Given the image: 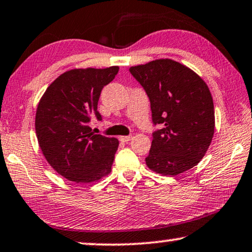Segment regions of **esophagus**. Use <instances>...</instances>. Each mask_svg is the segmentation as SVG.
<instances>
[{
  "label": "esophagus",
  "instance_id": "esophagus-1",
  "mask_svg": "<svg viewBox=\"0 0 252 252\" xmlns=\"http://www.w3.org/2000/svg\"><path fill=\"white\" fill-rule=\"evenodd\" d=\"M131 139H132V136H121L120 137V140L123 143H128Z\"/></svg>",
  "mask_w": 252,
  "mask_h": 252
}]
</instances>
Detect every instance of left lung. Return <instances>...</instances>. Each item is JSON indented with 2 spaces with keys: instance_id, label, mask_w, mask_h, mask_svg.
Instances as JSON below:
<instances>
[{
  "instance_id": "obj_1",
  "label": "left lung",
  "mask_w": 252,
  "mask_h": 252,
  "mask_svg": "<svg viewBox=\"0 0 252 252\" xmlns=\"http://www.w3.org/2000/svg\"><path fill=\"white\" fill-rule=\"evenodd\" d=\"M151 102L153 132L145 159L151 170L176 176L203 159L214 133V106L210 89L196 72L169 59L131 66Z\"/></svg>"
}]
</instances>
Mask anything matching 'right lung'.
Masks as SVG:
<instances>
[{
    "label": "right lung",
    "mask_w": 252,
    "mask_h": 252,
    "mask_svg": "<svg viewBox=\"0 0 252 252\" xmlns=\"http://www.w3.org/2000/svg\"><path fill=\"white\" fill-rule=\"evenodd\" d=\"M119 66L72 69L59 76L40 99L35 133L40 150L55 172L76 183H92L108 175L119 140L94 135L90 116L98 112L103 86Z\"/></svg>",
    "instance_id": "right-lung-1"
}]
</instances>
